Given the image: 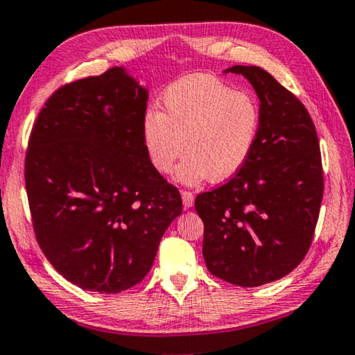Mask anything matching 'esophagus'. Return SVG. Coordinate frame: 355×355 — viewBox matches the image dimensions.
<instances>
[{
	"instance_id": "34e87169",
	"label": "esophagus",
	"mask_w": 355,
	"mask_h": 355,
	"mask_svg": "<svg viewBox=\"0 0 355 355\" xmlns=\"http://www.w3.org/2000/svg\"><path fill=\"white\" fill-rule=\"evenodd\" d=\"M182 200H183V206H185V209H190V207H193V205H195V196H193L191 191L183 190Z\"/></svg>"
}]
</instances>
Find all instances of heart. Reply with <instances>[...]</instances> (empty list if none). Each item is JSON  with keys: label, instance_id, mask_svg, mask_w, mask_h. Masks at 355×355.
<instances>
[{"label": "heart", "instance_id": "heart-1", "mask_svg": "<svg viewBox=\"0 0 355 355\" xmlns=\"http://www.w3.org/2000/svg\"><path fill=\"white\" fill-rule=\"evenodd\" d=\"M162 113L143 120V144L150 164L183 185L234 178L252 157L261 130V110L247 92L209 74H191L173 83L162 96Z\"/></svg>", "mask_w": 355, "mask_h": 355}]
</instances>
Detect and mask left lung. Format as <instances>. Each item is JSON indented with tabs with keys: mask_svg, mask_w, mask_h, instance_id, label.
<instances>
[{
	"mask_svg": "<svg viewBox=\"0 0 355 355\" xmlns=\"http://www.w3.org/2000/svg\"><path fill=\"white\" fill-rule=\"evenodd\" d=\"M259 98L261 130L247 165L198 195L202 257L211 274L240 287L277 281L309 252L323 198L313 121L299 98L259 66L235 64Z\"/></svg>",
	"mask_w": 355,
	"mask_h": 355,
	"instance_id": "left-lung-1",
	"label": "left lung"
}]
</instances>
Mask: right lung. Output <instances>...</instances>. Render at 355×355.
I'll list each match as a JSON object with an SVG mask.
<instances>
[{
    "mask_svg": "<svg viewBox=\"0 0 355 355\" xmlns=\"http://www.w3.org/2000/svg\"><path fill=\"white\" fill-rule=\"evenodd\" d=\"M149 91L121 66L58 89L26 155L37 242L64 279L118 294L144 279L182 196L143 144Z\"/></svg>",
    "mask_w": 355,
    "mask_h": 355,
    "instance_id": "add662e5",
    "label": "right lung"
}]
</instances>
